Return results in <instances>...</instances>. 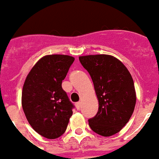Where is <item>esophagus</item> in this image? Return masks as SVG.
Returning a JSON list of instances; mask_svg holds the SVG:
<instances>
[{"mask_svg":"<svg viewBox=\"0 0 159 159\" xmlns=\"http://www.w3.org/2000/svg\"><path fill=\"white\" fill-rule=\"evenodd\" d=\"M75 107H76L77 110H80L81 108V102H78L75 103Z\"/></svg>","mask_w":159,"mask_h":159,"instance_id":"34e87169","label":"esophagus"}]
</instances>
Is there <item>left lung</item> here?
I'll return each mask as SVG.
<instances>
[{
  "instance_id": "obj_1",
  "label": "left lung",
  "mask_w": 159,
  "mask_h": 159,
  "mask_svg": "<svg viewBox=\"0 0 159 159\" xmlns=\"http://www.w3.org/2000/svg\"><path fill=\"white\" fill-rule=\"evenodd\" d=\"M92 80L99 101L96 116L88 120L92 130L108 137L119 132L134 112L136 93L134 81L126 66L110 55L79 57Z\"/></svg>"
}]
</instances>
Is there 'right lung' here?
<instances>
[{"label":"right lung","instance_id":"1","mask_svg":"<svg viewBox=\"0 0 159 159\" xmlns=\"http://www.w3.org/2000/svg\"><path fill=\"white\" fill-rule=\"evenodd\" d=\"M75 58L67 55H47L38 60L22 90L21 103L28 122L35 131L48 139L62 135L74 107L62 88Z\"/></svg>","mask_w":159,"mask_h":159}]
</instances>
